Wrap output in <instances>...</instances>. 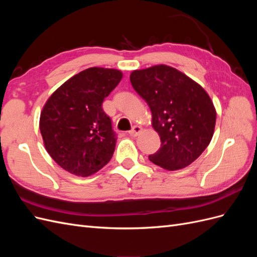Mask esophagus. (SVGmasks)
I'll return each mask as SVG.
<instances>
[{
  "label": "esophagus",
  "mask_w": 257,
  "mask_h": 257,
  "mask_svg": "<svg viewBox=\"0 0 257 257\" xmlns=\"http://www.w3.org/2000/svg\"><path fill=\"white\" fill-rule=\"evenodd\" d=\"M142 131H143V127H142V126L134 125L133 128H132V130L130 131V135L133 136V137H136V136H138L139 134L142 133Z\"/></svg>",
  "instance_id": "obj_1"
}]
</instances>
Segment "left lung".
I'll return each mask as SVG.
<instances>
[{
  "label": "left lung",
  "instance_id": "8db88e82",
  "mask_svg": "<svg viewBox=\"0 0 257 257\" xmlns=\"http://www.w3.org/2000/svg\"><path fill=\"white\" fill-rule=\"evenodd\" d=\"M134 90L149 105L161 148L149 160L166 170L189 166L205 151L214 133L216 111L200 84L168 65L131 73Z\"/></svg>",
  "mask_w": 257,
  "mask_h": 257
}]
</instances>
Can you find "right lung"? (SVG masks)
I'll use <instances>...</instances> for the list:
<instances>
[{
	"instance_id": "add662e5",
	"label": "right lung",
	"mask_w": 257,
	"mask_h": 257,
	"mask_svg": "<svg viewBox=\"0 0 257 257\" xmlns=\"http://www.w3.org/2000/svg\"><path fill=\"white\" fill-rule=\"evenodd\" d=\"M122 77L114 68H87L54 91L43 107L45 148L66 172L89 177L112 158L116 136L102 104Z\"/></svg>"
}]
</instances>
